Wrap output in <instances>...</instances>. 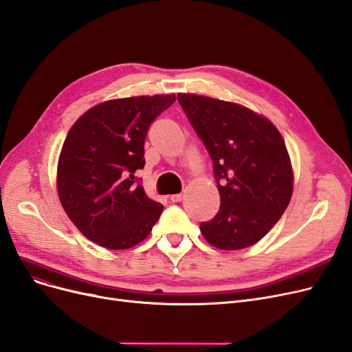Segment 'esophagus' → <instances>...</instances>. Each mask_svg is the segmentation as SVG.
I'll use <instances>...</instances> for the list:
<instances>
[{"instance_id":"34e87169","label":"esophagus","mask_w":352,"mask_h":352,"mask_svg":"<svg viewBox=\"0 0 352 352\" xmlns=\"http://www.w3.org/2000/svg\"><path fill=\"white\" fill-rule=\"evenodd\" d=\"M182 199H184V195H182V193H175V195L170 197L172 202H180Z\"/></svg>"}]
</instances>
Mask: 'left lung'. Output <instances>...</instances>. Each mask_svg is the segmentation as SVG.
<instances>
[{
  "instance_id": "left-lung-1",
  "label": "left lung",
  "mask_w": 352,
  "mask_h": 352,
  "mask_svg": "<svg viewBox=\"0 0 352 352\" xmlns=\"http://www.w3.org/2000/svg\"><path fill=\"white\" fill-rule=\"evenodd\" d=\"M177 102L211 157L220 190V211L199 226L205 240L223 250L254 245L292 199L293 168L281 134L236 103L182 93Z\"/></svg>"
}]
</instances>
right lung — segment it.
Instances as JSON below:
<instances>
[{
	"instance_id": "1",
	"label": "right lung",
	"mask_w": 352,
	"mask_h": 352,
	"mask_svg": "<svg viewBox=\"0 0 352 352\" xmlns=\"http://www.w3.org/2000/svg\"><path fill=\"white\" fill-rule=\"evenodd\" d=\"M175 94L116 99L91 107L71 126L58 162V195L69 220L89 240L112 250L138 245L163 205L135 176L144 141Z\"/></svg>"
}]
</instances>
